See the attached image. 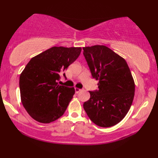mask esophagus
I'll use <instances>...</instances> for the list:
<instances>
[{"instance_id":"obj_1","label":"esophagus","mask_w":158,"mask_h":158,"mask_svg":"<svg viewBox=\"0 0 158 158\" xmlns=\"http://www.w3.org/2000/svg\"><path fill=\"white\" fill-rule=\"evenodd\" d=\"M81 90V89H79V88H77V87L75 88V92H76L77 94H78V93H79Z\"/></svg>"}]
</instances>
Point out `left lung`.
Here are the masks:
<instances>
[{"label": "left lung", "instance_id": "1", "mask_svg": "<svg viewBox=\"0 0 158 158\" xmlns=\"http://www.w3.org/2000/svg\"><path fill=\"white\" fill-rule=\"evenodd\" d=\"M92 77L98 80V90L89 92L90 98L83 104L94 124L110 127L118 124L127 114L135 96V85L124 58L107 46L83 47Z\"/></svg>", "mask_w": 158, "mask_h": 158}]
</instances>
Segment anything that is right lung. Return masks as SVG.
I'll return each instance as SVG.
<instances>
[{
	"instance_id": "right-lung-1",
	"label": "right lung",
	"mask_w": 158,
	"mask_h": 158,
	"mask_svg": "<svg viewBox=\"0 0 158 158\" xmlns=\"http://www.w3.org/2000/svg\"><path fill=\"white\" fill-rule=\"evenodd\" d=\"M81 51V47L53 46L33 57L24 68L19 79L21 100L35 121L52 123L65 112L75 89L57 81Z\"/></svg>"
}]
</instances>
